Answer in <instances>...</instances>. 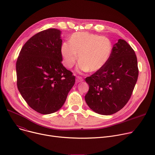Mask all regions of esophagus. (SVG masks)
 <instances>
[{
  "instance_id": "1",
  "label": "esophagus",
  "mask_w": 155,
  "mask_h": 155,
  "mask_svg": "<svg viewBox=\"0 0 155 155\" xmlns=\"http://www.w3.org/2000/svg\"><path fill=\"white\" fill-rule=\"evenodd\" d=\"M83 81V78L81 77H77V79H76V81L77 82V83H79V82H81V81Z\"/></svg>"
}]
</instances>
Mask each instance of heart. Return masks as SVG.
<instances>
[{"instance_id":"heart-1","label":"heart","mask_w":155,"mask_h":155,"mask_svg":"<svg viewBox=\"0 0 155 155\" xmlns=\"http://www.w3.org/2000/svg\"><path fill=\"white\" fill-rule=\"evenodd\" d=\"M112 51V44L109 38L86 32L73 34L70 43L64 41L61 46V54L65 67L72 68L79 58L77 70L83 72L101 69L109 60Z\"/></svg>"}]
</instances>
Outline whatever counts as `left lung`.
<instances>
[{"mask_svg":"<svg viewBox=\"0 0 155 155\" xmlns=\"http://www.w3.org/2000/svg\"><path fill=\"white\" fill-rule=\"evenodd\" d=\"M139 75L137 56L124 40L113 47L104 67L85 81L89 91L84 96L89 107L97 114L110 115L123 108L129 100Z\"/></svg>","mask_w":155,"mask_h":155,"instance_id":"obj_1","label":"left lung"}]
</instances>
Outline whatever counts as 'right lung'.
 <instances>
[{
	"label": "right lung",
	"mask_w": 155,
	"mask_h": 155,
	"mask_svg": "<svg viewBox=\"0 0 155 155\" xmlns=\"http://www.w3.org/2000/svg\"><path fill=\"white\" fill-rule=\"evenodd\" d=\"M61 33L53 28L32 36L16 64L18 89L29 106L41 114L59 110L75 82L72 72L62 64Z\"/></svg>",
	"instance_id": "add662e5"
}]
</instances>
